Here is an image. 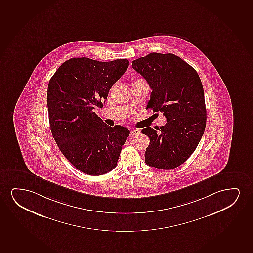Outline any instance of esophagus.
<instances>
[{"label": "esophagus", "mask_w": 253, "mask_h": 253, "mask_svg": "<svg viewBox=\"0 0 253 253\" xmlns=\"http://www.w3.org/2000/svg\"><path fill=\"white\" fill-rule=\"evenodd\" d=\"M138 134H140V130H139V129H133V130H131L130 133H129V136L132 137V136L138 135Z\"/></svg>", "instance_id": "34e87169"}]
</instances>
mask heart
I'll return each instance as SVG.
<instances>
[{
  "instance_id": "1",
  "label": "heart",
  "mask_w": 253,
  "mask_h": 253,
  "mask_svg": "<svg viewBox=\"0 0 253 253\" xmlns=\"http://www.w3.org/2000/svg\"><path fill=\"white\" fill-rule=\"evenodd\" d=\"M141 81H142V80H141V79H137V80H135V82H141ZM135 82H134V83H135Z\"/></svg>"
}]
</instances>
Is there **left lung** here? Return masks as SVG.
<instances>
[{
    "label": "left lung",
    "instance_id": "8db88e82",
    "mask_svg": "<svg viewBox=\"0 0 253 253\" xmlns=\"http://www.w3.org/2000/svg\"><path fill=\"white\" fill-rule=\"evenodd\" d=\"M132 68L152 89L147 108L167 118L159 131L150 127L141 132L150 143L146 164L162 170L179 167L192 154L206 126L204 87L197 71L174 54L150 53L134 60Z\"/></svg>",
    "mask_w": 253,
    "mask_h": 253
}]
</instances>
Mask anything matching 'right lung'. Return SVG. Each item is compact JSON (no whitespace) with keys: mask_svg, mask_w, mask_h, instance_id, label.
I'll return each instance as SVG.
<instances>
[{"mask_svg":"<svg viewBox=\"0 0 253 253\" xmlns=\"http://www.w3.org/2000/svg\"><path fill=\"white\" fill-rule=\"evenodd\" d=\"M128 67L127 59L77 57L64 62L49 80L47 105L53 137L67 160L84 173L99 176L114 169L129 135L128 128L110 127L94 112Z\"/></svg>","mask_w":253,"mask_h":253,"instance_id":"right-lung-1","label":"right lung"}]
</instances>
